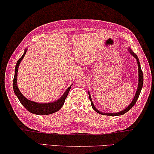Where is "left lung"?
<instances>
[{
	"mask_svg": "<svg viewBox=\"0 0 154 154\" xmlns=\"http://www.w3.org/2000/svg\"><path fill=\"white\" fill-rule=\"evenodd\" d=\"M129 53L131 54V55L133 56L136 59H137V63H138V72H139V83H138V88H137V92H136V94H135V96L134 97L133 100L131 101V103L129 104V105L128 107H127V108L124 109V110L121 111V112H116V113H104V112H100L98 109H96V107L94 106V105H93V101H92V99H91V95H90V93H88V95H89V98H90V100L91 102V105H92V107H93V109L96 112L100 114V115H109V116H119V115H124V114H125L126 112H127L129 109H130L131 107H132L134 105H135L136 102L137 101V100L139 98V94H140L141 93V88H142V86H143V72L142 71H141V66H140V62H139V59L138 57H137V56L136 54L134 52V51L131 50V49L129 48Z\"/></svg>",
	"mask_w": 154,
	"mask_h": 154,
	"instance_id": "1",
	"label": "left lung"
}]
</instances>
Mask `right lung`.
<instances>
[{
	"label": "right lung",
	"instance_id": "obj_1",
	"mask_svg": "<svg viewBox=\"0 0 154 154\" xmlns=\"http://www.w3.org/2000/svg\"><path fill=\"white\" fill-rule=\"evenodd\" d=\"M26 51H27V49H25L23 55L18 59V61H17V63H16V66H15V75H14L13 83V90H14V92H15V95H17V98H18L22 105H23V106L29 112L32 114H35V115H49V114L54 113L56 112L59 111V109L62 107L63 104H64L65 100L68 94H69L70 89H71V86L68 88L66 91H65V93H63V95L60 97L59 100H57V101L52 102V103H35V102L34 101L29 100H27L26 98V97L22 94L21 92L20 91V90L17 85V71H18V67L20 66V63L22 60L23 59L24 57H25Z\"/></svg>",
	"mask_w": 154,
	"mask_h": 154
}]
</instances>
